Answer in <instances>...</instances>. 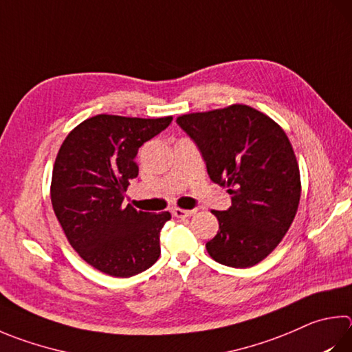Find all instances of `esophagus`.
I'll use <instances>...</instances> for the list:
<instances>
[{"label":"esophagus","mask_w":352,"mask_h":352,"mask_svg":"<svg viewBox=\"0 0 352 352\" xmlns=\"http://www.w3.org/2000/svg\"><path fill=\"white\" fill-rule=\"evenodd\" d=\"M197 212L195 209H182V208H175L174 210H172V214H174L175 217H178V219H184V217H190L194 215Z\"/></svg>","instance_id":"1"}]
</instances>
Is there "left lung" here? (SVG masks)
<instances>
[{
    "mask_svg": "<svg viewBox=\"0 0 352 352\" xmlns=\"http://www.w3.org/2000/svg\"><path fill=\"white\" fill-rule=\"evenodd\" d=\"M177 123L200 149L210 180L232 195L228 210H212L219 232L206 243L209 255L231 267L260 263L297 214L302 183L289 138L246 104L186 113Z\"/></svg>",
    "mask_w": 352,
    "mask_h": 352,
    "instance_id": "8db88e82",
    "label": "left lung"
}]
</instances>
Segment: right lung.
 I'll list each match as a JSON object with an SVG mask.
<instances>
[{
	"instance_id": "1",
	"label": "right lung",
	"mask_w": 352,
	"mask_h": 352,
	"mask_svg": "<svg viewBox=\"0 0 352 352\" xmlns=\"http://www.w3.org/2000/svg\"><path fill=\"white\" fill-rule=\"evenodd\" d=\"M172 117L95 115L69 132L56 155L50 200L80 257L112 277H132L160 257V231L169 212L124 206L138 175V148L170 124Z\"/></svg>"
}]
</instances>
